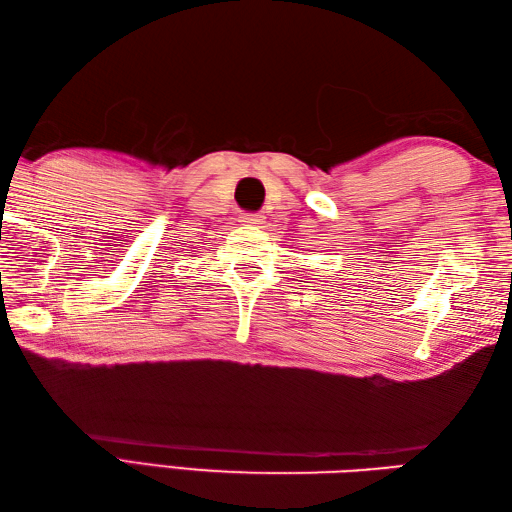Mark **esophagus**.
<instances>
[{"label":"esophagus","instance_id":"esophagus-1","mask_svg":"<svg viewBox=\"0 0 512 512\" xmlns=\"http://www.w3.org/2000/svg\"><path fill=\"white\" fill-rule=\"evenodd\" d=\"M242 222H244V224H262V215H257V213H244V215H242Z\"/></svg>","mask_w":512,"mask_h":512}]
</instances>
